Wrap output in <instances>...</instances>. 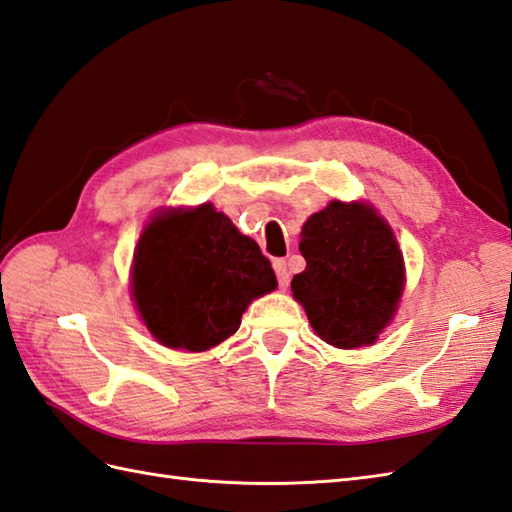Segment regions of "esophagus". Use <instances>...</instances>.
<instances>
[{
    "instance_id": "1",
    "label": "esophagus",
    "mask_w": 512,
    "mask_h": 512,
    "mask_svg": "<svg viewBox=\"0 0 512 512\" xmlns=\"http://www.w3.org/2000/svg\"><path fill=\"white\" fill-rule=\"evenodd\" d=\"M272 268H275V272H277L279 288H281V290L288 288V283H290V270H288V264H285V259H275V261H272Z\"/></svg>"
}]
</instances>
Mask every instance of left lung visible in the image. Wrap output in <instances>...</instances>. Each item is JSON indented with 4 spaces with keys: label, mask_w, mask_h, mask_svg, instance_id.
Instances as JSON below:
<instances>
[{
    "label": "left lung",
    "mask_w": 512,
    "mask_h": 512,
    "mask_svg": "<svg viewBox=\"0 0 512 512\" xmlns=\"http://www.w3.org/2000/svg\"><path fill=\"white\" fill-rule=\"evenodd\" d=\"M307 266L292 279L310 325L340 349L373 344L395 316L403 257L388 224L364 202L334 200L305 222Z\"/></svg>",
    "instance_id": "obj_1"
}]
</instances>
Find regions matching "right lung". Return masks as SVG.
I'll list each match as a JSON object with an SVG mask.
<instances>
[{
	"label": "right lung",
	"instance_id": "right-lung-1",
	"mask_svg": "<svg viewBox=\"0 0 512 512\" xmlns=\"http://www.w3.org/2000/svg\"><path fill=\"white\" fill-rule=\"evenodd\" d=\"M275 288L257 242L211 205L161 213L137 244V310L170 349L216 347L235 334L248 303Z\"/></svg>",
	"mask_w": 512,
	"mask_h": 512
}]
</instances>
